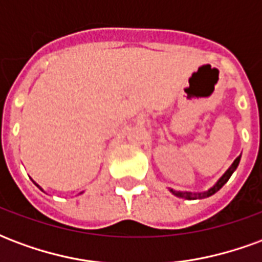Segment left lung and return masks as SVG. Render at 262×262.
I'll return each instance as SVG.
<instances>
[{
  "label": "left lung",
  "mask_w": 262,
  "mask_h": 262,
  "mask_svg": "<svg viewBox=\"0 0 262 262\" xmlns=\"http://www.w3.org/2000/svg\"><path fill=\"white\" fill-rule=\"evenodd\" d=\"M240 157H242V156H238V157H237V159L234 160V161H233V164L230 165V168H229V170L226 171L225 174H223V177H222V178H220L219 181H217V184H216V185H214L213 188H210V189H209L208 192H203V193L180 192V191H174V189H171V192L174 193L176 196H178V198H185V199H196V198H199V199H201V198H206V196H210V195H213V193L217 192V191H219L220 188H222V187H223V185H225L226 182L229 181V178H230L231 174L234 172V170H236V168H237V165H238V163H240Z\"/></svg>",
  "instance_id": "obj_1"
}]
</instances>
